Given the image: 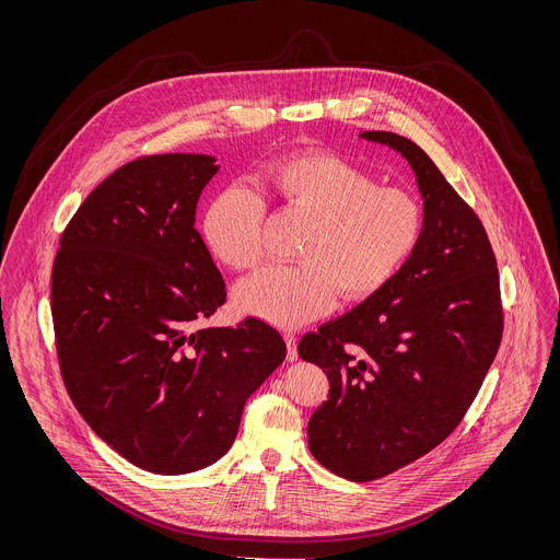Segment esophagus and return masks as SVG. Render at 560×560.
<instances>
[{
	"instance_id": "34e87169",
	"label": "esophagus",
	"mask_w": 560,
	"mask_h": 560,
	"mask_svg": "<svg viewBox=\"0 0 560 560\" xmlns=\"http://www.w3.org/2000/svg\"><path fill=\"white\" fill-rule=\"evenodd\" d=\"M283 338H285V345H288V359H290V361L298 359V345H295V334H292V331H285V334H283Z\"/></svg>"
}]
</instances>
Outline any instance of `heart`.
<instances>
[{
  "label": "heart",
  "instance_id": "obj_1",
  "mask_svg": "<svg viewBox=\"0 0 560 560\" xmlns=\"http://www.w3.org/2000/svg\"><path fill=\"white\" fill-rule=\"evenodd\" d=\"M258 185L283 210L311 218L295 249L298 265H270L237 288L241 311L279 327L329 313L338 292L345 300L380 292L424 233V208L413 192L377 187L368 170L340 155L279 158ZM265 215V201L247 187L218 192L203 218L213 256L233 270L258 267Z\"/></svg>",
  "mask_w": 560,
  "mask_h": 560
}]
</instances>
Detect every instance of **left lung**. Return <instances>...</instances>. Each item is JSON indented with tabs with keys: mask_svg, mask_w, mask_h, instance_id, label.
I'll return each instance as SVG.
<instances>
[{
	"mask_svg": "<svg viewBox=\"0 0 560 560\" xmlns=\"http://www.w3.org/2000/svg\"><path fill=\"white\" fill-rule=\"evenodd\" d=\"M361 138L409 161L424 233L380 292L298 345L329 377L327 400L308 420V447L354 482L382 479L452 434L504 331L498 262L479 215L413 140L380 130Z\"/></svg>",
	"mask_w": 560,
	"mask_h": 560,
	"instance_id": "left-lung-1",
	"label": "left lung"
}]
</instances>
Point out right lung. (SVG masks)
<instances>
[{
	"label": "right lung",
	"instance_id": "1",
	"mask_svg": "<svg viewBox=\"0 0 560 560\" xmlns=\"http://www.w3.org/2000/svg\"><path fill=\"white\" fill-rule=\"evenodd\" d=\"M210 155H144L94 188L52 267L56 352L90 428L128 462L185 475L231 450L243 405L285 359L254 317L199 327L226 302L195 229Z\"/></svg>",
	"mask_w": 560,
	"mask_h": 560
}]
</instances>
